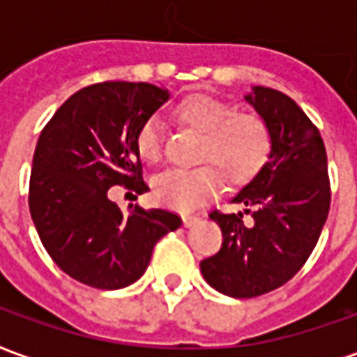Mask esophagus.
<instances>
[{
    "label": "esophagus",
    "mask_w": 357,
    "mask_h": 357,
    "mask_svg": "<svg viewBox=\"0 0 357 357\" xmlns=\"http://www.w3.org/2000/svg\"><path fill=\"white\" fill-rule=\"evenodd\" d=\"M195 224H199V218H197V216H183V225H185V227H193Z\"/></svg>",
    "instance_id": "1"
}]
</instances>
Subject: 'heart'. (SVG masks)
I'll use <instances>...</instances> for the list:
<instances>
[{
    "label": "heart",
    "instance_id": "1",
    "mask_svg": "<svg viewBox=\"0 0 357 357\" xmlns=\"http://www.w3.org/2000/svg\"><path fill=\"white\" fill-rule=\"evenodd\" d=\"M176 118L201 133L197 158L210 164L172 168L156 176L153 193L168 208L191 210L212 199L222 185L217 167L227 183H247L262 170L271 155V132L264 118L255 112H235L227 102L214 97L193 95L176 107ZM135 149L145 162L160 158V133L155 118L139 126Z\"/></svg>",
    "mask_w": 357,
    "mask_h": 357
}]
</instances>
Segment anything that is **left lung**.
I'll list each match as a JSON object with an SVG mask.
<instances>
[{"mask_svg":"<svg viewBox=\"0 0 357 357\" xmlns=\"http://www.w3.org/2000/svg\"><path fill=\"white\" fill-rule=\"evenodd\" d=\"M271 132V155L235 195L243 212L210 218L220 225V252L201 262L202 277L218 292L255 298L296 275L317 245L331 206L327 153L319 130L289 95L256 86L245 95Z\"/></svg>","mask_w":357,"mask_h":357,"instance_id":"8db88e82","label":"left lung"}]
</instances>
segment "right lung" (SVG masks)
Masks as SVG:
<instances>
[{
  "label": "right lung",
  "instance_id": "obj_1",
  "mask_svg": "<svg viewBox=\"0 0 357 357\" xmlns=\"http://www.w3.org/2000/svg\"><path fill=\"white\" fill-rule=\"evenodd\" d=\"M153 84L102 82L68 97L38 139L30 174V214L53 262L76 281L114 291L135 283L153 248L181 218L109 199V189L149 191L135 149L139 126L168 101Z\"/></svg>",
  "mask_w": 357,
  "mask_h": 357
}]
</instances>
